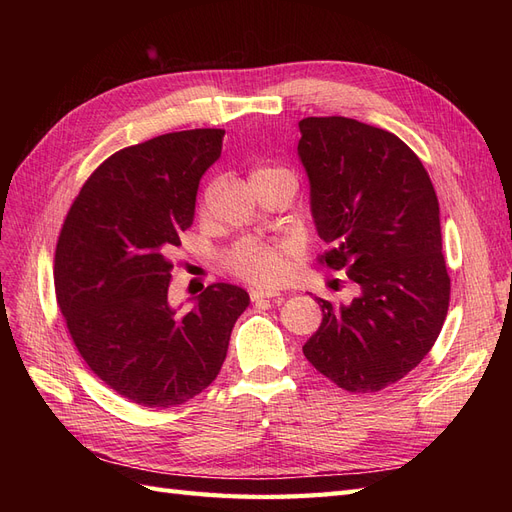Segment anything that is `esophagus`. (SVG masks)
<instances>
[{
  "instance_id": "1",
  "label": "esophagus",
  "mask_w": 512,
  "mask_h": 512,
  "mask_svg": "<svg viewBox=\"0 0 512 512\" xmlns=\"http://www.w3.org/2000/svg\"><path fill=\"white\" fill-rule=\"evenodd\" d=\"M250 299H252V301H262V299H280V292L256 288V290H252V292H250Z\"/></svg>"
}]
</instances>
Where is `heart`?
<instances>
[{"label": "heart", "mask_w": 512, "mask_h": 512, "mask_svg": "<svg viewBox=\"0 0 512 512\" xmlns=\"http://www.w3.org/2000/svg\"><path fill=\"white\" fill-rule=\"evenodd\" d=\"M271 177H286L294 181V177L286 168L262 166V168H254L250 175L252 181L271 179ZM228 267L245 282H252L258 286H275L280 284L290 271V254L288 250H284V247L265 245L256 241H243L228 254Z\"/></svg>", "instance_id": "heart-1"}]
</instances>
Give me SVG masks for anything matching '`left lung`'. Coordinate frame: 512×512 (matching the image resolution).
I'll return each mask as SVG.
<instances>
[{"label": "left lung", "instance_id": "1", "mask_svg": "<svg viewBox=\"0 0 512 512\" xmlns=\"http://www.w3.org/2000/svg\"><path fill=\"white\" fill-rule=\"evenodd\" d=\"M320 262L359 286L322 307L303 354L350 393H376L421 363L442 331L451 277L440 205L423 162L395 134L348 117L299 121Z\"/></svg>", "mask_w": 512, "mask_h": 512}]
</instances>
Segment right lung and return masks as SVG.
Masks as SVG:
<instances>
[{
	"label": "right lung",
	"mask_w": 512,
	"mask_h": 512,
	"mask_svg": "<svg viewBox=\"0 0 512 512\" xmlns=\"http://www.w3.org/2000/svg\"><path fill=\"white\" fill-rule=\"evenodd\" d=\"M224 130L170 132L104 160L72 203L55 250V294L89 369L138 406L170 408L218 378L250 294L211 284L190 312L168 303L179 235Z\"/></svg>",
	"instance_id": "add662e5"
}]
</instances>
